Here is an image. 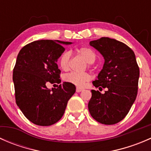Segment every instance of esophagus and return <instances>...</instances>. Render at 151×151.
<instances>
[{"mask_svg": "<svg viewBox=\"0 0 151 151\" xmlns=\"http://www.w3.org/2000/svg\"><path fill=\"white\" fill-rule=\"evenodd\" d=\"M83 91V88H78V87H77V89H76V91H77V93H80V92H81V91Z\"/></svg>", "mask_w": 151, "mask_h": 151, "instance_id": "34e87169", "label": "esophagus"}]
</instances>
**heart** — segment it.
Masks as SVG:
<instances>
[{"label": "heart", "mask_w": 151, "mask_h": 151, "mask_svg": "<svg viewBox=\"0 0 151 151\" xmlns=\"http://www.w3.org/2000/svg\"><path fill=\"white\" fill-rule=\"evenodd\" d=\"M77 52L85 59V61L88 63H93L96 60V55L92 49L88 47H81L77 49ZM71 61V52H63L59 58V65L63 71H68L70 67ZM91 64H88V67ZM64 80L67 83H71L79 87H83L86 84L87 82L91 79V76L89 73H76L71 72L66 74L63 77Z\"/></svg>", "instance_id": "b5f03b06"}]
</instances>
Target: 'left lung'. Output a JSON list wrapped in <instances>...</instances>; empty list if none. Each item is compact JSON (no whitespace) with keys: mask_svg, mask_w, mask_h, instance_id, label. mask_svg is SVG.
Returning <instances> with one entry per match:
<instances>
[{"mask_svg":"<svg viewBox=\"0 0 151 151\" xmlns=\"http://www.w3.org/2000/svg\"><path fill=\"white\" fill-rule=\"evenodd\" d=\"M90 45L104 58L103 68L93 85L107 90L104 94L91 91L88 109L99 123L115 124L127 115L137 95L139 68L134 52L123 42L108 37L91 41Z\"/></svg>","mask_w":151,"mask_h":151,"instance_id":"1","label":"left lung"}]
</instances>
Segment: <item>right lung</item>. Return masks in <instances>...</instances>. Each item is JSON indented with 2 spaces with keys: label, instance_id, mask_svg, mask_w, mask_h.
<instances>
[{
  "label": "right lung",
  "instance_id": "obj_1",
  "mask_svg": "<svg viewBox=\"0 0 151 151\" xmlns=\"http://www.w3.org/2000/svg\"><path fill=\"white\" fill-rule=\"evenodd\" d=\"M68 42L38 40L19 51L13 69L15 100L23 115L34 124L48 126L60 121L75 85L63 83L49 90L47 85L60 83L58 59Z\"/></svg>",
  "mask_w": 151,
  "mask_h": 151
}]
</instances>
